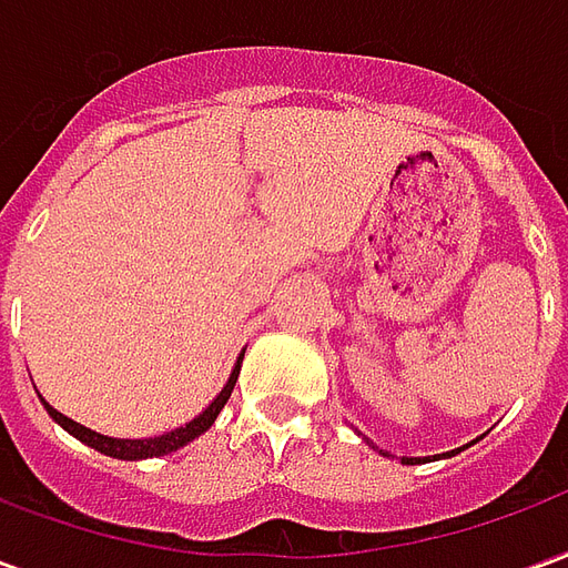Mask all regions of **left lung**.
<instances>
[{
	"instance_id": "left-lung-1",
	"label": "left lung",
	"mask_w": 568,
	"mask_h": 568,
	"mask_svg": "<svg viewBox=\"0 0 568 568\" xmlns=\"http://www.w3.org/2000/svg\"><path fill=\"white\" fill-rule=\"evenodd\" d=\"M365 440H368V438H365ZM368 444H371V440H368ZM465 447H468V444H463V447H456V450H450V453H438V456H456V453H463ZM383 456H389V453H383ZM438 456H435V459H438ZM426 459H428V456H426ZM402 463L414 465V463H423V459H419V456H402Z\"/></svg>"
}]
</instances>
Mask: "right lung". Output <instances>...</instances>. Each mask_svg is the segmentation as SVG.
Masks as SVG:
<instances>
[{"mask_svg": "<svg viewBox=\"0 0 568 568\" xmlns=\"http://www.w3.org/2000/svg\"><path fill=\"white\" fill-rule=\"evenodd\" d=\"M243 353H246V349H243ZM243 353L236 356V365L234 371H231V377H227V383L222 386V393L212 398L210 407H203L197 417L191 419V423H185V426L170 428V432L154 435V438H109V435H100V432H93V428L81 426V423H75V419H69L67 414H60L57 407H51L48 402H44L42 395H39V398H42L44 410L51 414V419H54L57 426H63L72 438H79L81 444H88V447L105 453V456H112V459H128V463H136V459H151V456H166V453L182 450L185 444L200 438V435L215 423V417L222 414V407L227 405V398H231V393H234L236 377H240Z\"/></svg>", "mask_w": 568, "mask_h": 568, "instance_id": "1", "label": "right lung"}]
</instances>
